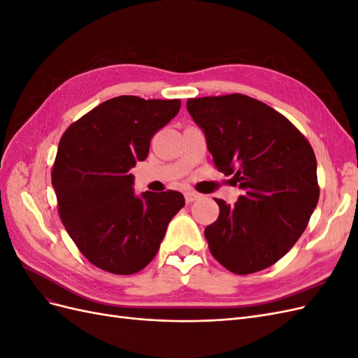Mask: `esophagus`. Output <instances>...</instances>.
I'll list each match as a JSON object with an SVG mask.
<instances>
[{
    "instance_id": "obj_1",
    "label": "esophagus",
    "mask_w": 358,
    "mask_h": 358,
    "mask_svg": "<svg viewBox=\"0 0 358 358\" xmlns=\"http://www.w3.org/2000/svg\"><path fill=\"white\" fill-rule=\"evenodd\" d=\"M200 199V194L196 191H185V200L187 203H192Z\"/></svg>"
}]
</instances>
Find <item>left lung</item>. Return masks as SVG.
<instances>
[{
	"mask_svg": "<svg viewBox=\"0 0 358 358\" xmlns=\"http://www.w3.org/2000/svg\"><path fill=\"white\" fill-rule=\"evenodd\" d=\"M215 167L245 191L234 204L216 199L206 227L212 255L237 275L270 267L292 248L315 210V154L299 129L267 104L242 94L189 99Z\"/></svg>",
	"mask_w": 358,
	"mask_h": 358,
	"instance_id": "obj_1",
	"label": "left lung"
}]
</instances>
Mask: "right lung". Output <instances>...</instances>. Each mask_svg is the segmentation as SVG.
<instances>
[{"mask_svg": "<svg viewBox=\"0 0 358 358\" xmlns=\"http://www.w3.org/2000/svg\"><path fill=\"white\" fill-rule=\"evenodd\" d=\"M179 109L180 100L115 96L71 124L59 140L52 187L61 221L79 251L106 272L145 268L185 206L178 191L137 196L129 173Z\"/></svg>", "mask_w": 358, "mask_h": 358, "instance_id": "obj_1", "label": "right lung"}]
</instances>
